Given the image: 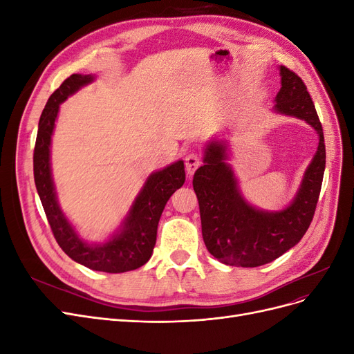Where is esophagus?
Instances as JSON below:
<instances>
[{
  "label": "esophagus",
  "instance_id": "esophagus-1",
  "mask_svg": "<svg viewBox=\"0 0 354 354\" xmlns=\"http://www.w3.org/2000/svg\"><path fill=\"white\" fill-rule=\"evenodd\" d=\"M185 164H186V173L189 177L194 176L195 171L199 168L201 165V159L196 153H189L186 158H185Z\"/></svg>",
  "mask_w": 354,
  "mask_h": 354
}]
</instances>
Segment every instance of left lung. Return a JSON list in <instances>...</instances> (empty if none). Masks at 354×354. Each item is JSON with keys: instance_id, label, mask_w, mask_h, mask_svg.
Instances as JSON below:
<instances>
[{"instance_id": "8db88e82", "label": "left lung", "mask_w": 354, "mask_h": 354, "mask_svg": "<svg viewBox=\"0 0 354 354\" xmlns=\"http://www.w3.org/2000/svg\"><path fill=\"white\" fill-rule=\"evenodd\" d=\"M281 90L272 112L306 121L319 137L317 151L306 168L292 201L282 209L257 208L241 190L229 164V142L212 137L203 147V165L194 176L202 238L207 250L227 266L259 267L295 246L313 220L325 173L324 130L301 78L279 66Z\"/></svg>"}]
</instances>
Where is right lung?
I'll return each mask as SVG.
<instances>
[{"instance_id":"obj_1","label":"right lung","mask_w":354,"mask_h":354,"mask_svg":"<svg viewBox=\"0 0 354 354\" xmlns=\"http://www.w3.org/2000/svg\"><path fill=\"white\" fill-rule=\"evenodd\" d=\"M95 81V75L73 73L50 95L39 118L34 151V178L42 208L53 234L73 261L95 272L124 273L136 270L152 257L158 223L165 203L183 186L185 162L181 159L147 176L125 217L106 241L88 242L63 212L51 173V137L55 133L60 104L85 85Z\"/></svg>"}]
</instances>
